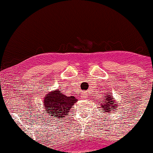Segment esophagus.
Segmentation results:
<instances>
[{"instance_id": "1", "label": "esophagus", "mask_w": 153, "mask_h": 153, "mask_svg": "<svg viewBox=\"0 0 153 153\" xmlns=\"http://www.w3.org/2000/svg\"><path fill=\"white\" fill-rule=\"evenodd\" d=\"M85 97H87V96L85 95V94H82V96H81V98H82V99L85 98Z\"/></svg>"}]
</instances>
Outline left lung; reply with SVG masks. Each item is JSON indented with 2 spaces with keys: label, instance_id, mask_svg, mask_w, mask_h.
Here are the masks:
<instances>
[{
  "label": "left lung",
  "instance_id": "1",
  "mask_svg": "<svg viewBox=\"0 0 153 153\" xmlns=\"http://www.w3.org/2000/svg\"><path fill=\"white\" fill-rule=\"evenodd\" d=\"M109 95L107 94L105 98L104 99L103 102H100V105H101V108H102V112H108L110 111V110H112V111H114L115 109V107L117 106V102L115 104V101L113 100V98L112 97V95H110V94H108Z\"/></svg>",
  "mask_w": 153,
  "mask_h": 153
}]
</instances>
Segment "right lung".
Segmentation results:
<instances>
[{
	"instance_id": "right-lung-1",
	"label": "right lung",
	"mask_w": 153,
	"mask_h": 153,
	"mask_svg": "<svg viewBox=\"0 0 153 153\" xmlns=\"http://www.w3.org/2000/svg\"><path fill=\"white\" fill-rule=\"evenodd\" d=\"M78 100L75 97H66L60 90L56 89L46 96L44 99V107L49 118L53 116L59 119L65 117L70 112V109Z\"/></svg>"
}]
</instances>
